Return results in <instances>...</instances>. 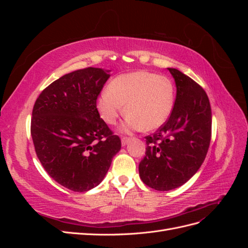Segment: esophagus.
Instances as JSON below:
<instances>
[{"label":"esophagus","mask_w":248,"mask_h":248,"mask_svg":"<svg viewBox=\"0 0 248 248\" xmlns=\"http://www.w3.org/2000/svg\"><path fill=\"white\" fill-rule=\"evenodd\" d=\"M129 140H130L129 138H122V139H121V144H122V146H123V147L126 146V145L129 142Z\"/></svg>","instance_id":"obj_1"}]
</instances>
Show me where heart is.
Listing matches in <instances>:
<instances>
[{
  "mask_svg": "<svg viewBox=\"0 0 248 248\" xmlns=\"http://www.w3.org/2000/svg\"><path fill=\"white\" fill-rule=\"evenodd\" d=\"M172 107L174 87L170 80L146 71L117 77L97 99V109L108 124H115L126 112L123 132L159 128L167 122Z\"/></svg>",
  "mask_w": 248,
  "mask_h": 248,
  "instance_id": "obj_1",
  "label": "heart"
}]
</instances>
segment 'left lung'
Returning <instances> with one entry per match:
<instances>
[{
	"label": "left lung",
	"instance_id": "left-lung-1",
	"mask_svg": "<svg viewBox=\"0 0 248 248\" xmlns=\"http://www.w3.org/2000/svg\"><path fill=\"white\" fill-rule=\"evenodd\" d=\"M176 100L168 121L146 137V155L140 162L141 181L159 191L186 183L204 162L211 140L212 114L201 86L175 68Z\"/></svg>",
	"mask_w": 248,
	"mask_h": 248
}]
</instances>
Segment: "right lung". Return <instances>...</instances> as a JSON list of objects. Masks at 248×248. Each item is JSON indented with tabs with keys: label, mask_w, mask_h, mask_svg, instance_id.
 Segmentation results:
<instances>
[{
	"label": "right lung",
	"mask_w": 248,
	"mask_h": 248,
	"mask_svg": "<svg viewBox=\"0 0 248 248\" xmlns=\"http://www.w3.org/2000/svg\"><path fill=\"white\" fill-rule=\"evenodd\" d=\"M109 72L89 67L65 74L34 104L31 134L37 157L56 182L72 191L99 185L121 149L96 108Z\"/></svg>",
	"instance_id": "right-lung-1"
}]
</instances>
